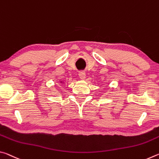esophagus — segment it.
<instances>
[{
  "label": "esophagus",
  "instance_id": "esophagus-1",
  "mask_svg": "<svg viewBox=\"0 0 159 159\" xmlns=\"http://www.w3.org/2000/svg\"><path fill=\"white\" fill-rule=\"evenodd\" d=\"M79 76L80 79H82V80L85 79V73L84 71H79Z\"/></svg>",
  "mask_w": 159,
  "mask_h": 159
}]
</instances>
